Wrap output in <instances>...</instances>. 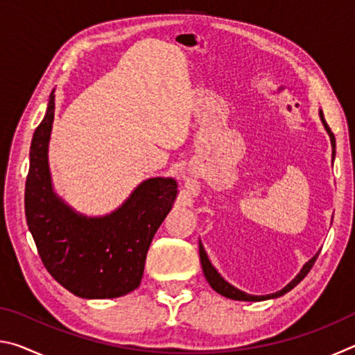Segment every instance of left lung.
Wrapping results in <instances>:
<instances>
[{
	"label": "left lung",
	"mask_w": 355,
	"mask_h": 355,
	"mask_svg": "<svg viewBox=\"0 0 355 355\" xmlns=\"http://www.w3.org/2000/svg\"><path fill=\"white\" fill-rule=\"evenodd\" d=\"M320 119H321L324 128H326L327 135H329V137H330V144H332V158H334V156H335V136H334L332 131H330L329 125H327V122H326V119H324L322 111H320ZM199 254H200V263H202L203 274H205L207 282H208L209 286H211L216 293H219V294H222V296H225V297H228V299H233V300H248V302H260V300L280 297V296H284L285 293L293 290V288L296 286V285L299 284V282L302 280V279L305 277V275H307V274L310 272V269L313 268V264H315V261H316L318 255H320V252H318V254H316L313 258H311V260H309L307 263L304 264V268L300 269V272H299V274L296 275V277H294L285 288H282V290L277 291V293L266 294V296H254V294L244 293V291L238 290V288H235L233 285L228 284V282L218 272V269H216V268L213 266L211 261H209V258H208V255H207L205 248H203L202 241H199Z\"/></svg>",
	"instance_id": "obj_1"
}]
</instances>
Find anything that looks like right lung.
I'll list each match as a JSON object with an SVG mask.
<instances>
[{
  "label": "right lung",
  "mask_w": 355,
  "mask_h": 355,
  "mask_svg": "<svg viewBox=\"0 0 355 355\" xmlns=\"http://www.w3.org/2000/svg\"><path fill=\"white\" fill-rule=\"evenodd\" d=\"M55 91L29 150L25 213L46 271L84 299H112L139 286L150 243L177 197L173 178L142 182L122 207L100 218L76 213L53 191L48 144Z\"/></svg>",
  "instance_id": "right-lung-1"
}]
</instances>
